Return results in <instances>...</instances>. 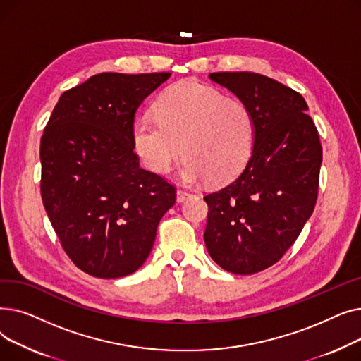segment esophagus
Here are the masks:
<instances>
[{
    "label": "esophagus",
    "mask_w": 361,
    "mask_h": 361,
    "mask_svg": "<svg viewBox=\"0 0 361 361\" xmlns=\"http://www.w3.org/2000/svg\"><path fill=\"white\" fill-rule=\"evenodd\" d=\"M187 197H190V193L185 192V190H181V188H178V190H177V202L181 203V202H184Z\"/></svg>",
    "instance_id": "esophagus-1"
}]
</instances>
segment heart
Masks as SVG:
<instances>
[{
    "label": "heart",
    "mask_w": 361,
    "mask_h": 361,
    "mask_svg": "<svg viewBox=\"0 0 361 361\" xmlns=\"http://www.w3.org/2000/svg\"><path fill=\"white\" fill-rule=\"evenodd\" d=\"M157 117L143 116L131 128L136 155L155 174H168L183 154L185 183L221 184L247 164L255 137L250 108L196 80L169 86L157 101Z\"/></svg>",
    "instance_id": "b5f03b06"
}]
</instances>
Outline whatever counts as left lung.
<instances>
[{
	"mask_svg": "<svg viewBox=\"0 0 361 361\" xmlns=\"http://www.w3.org/2000/svg\"><path fill=\"white\" fill-rule=\"evenodd\" d=\"M209 79L250 108L255 137L241 174L203 197L204 244L222 269L252 275L286 255L313 214L322 145L305 98L291 87L250 71Z\"/></svg>",
	"mask_w": 361,
	"mask_h": 361,
	"instance_id": "left-lung-1",
	"label": "left lung"
}]
</instances>
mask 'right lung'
Segmentation results:
<instances>
[{"label":"right lung","instance_id":"add662e5","mask_svg":"<svg viewBox=\"0 0 361 361\" xmlns=\"http://www.w3.org/2000/svg\"><path fill=\"white\" fill-rule=\"evenodd\" d=\"M171 73L94 74L66 90L41 139V195L64 252L83 272L121 278L147 259L176 187L139 165L131 128Z\"/></svg>","mask_w":361,"mask_h":361}]
</instances>
